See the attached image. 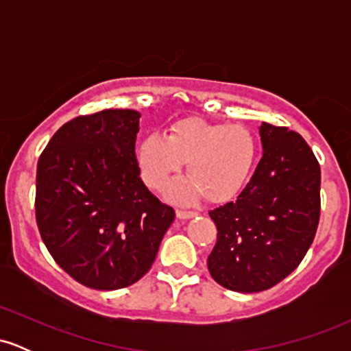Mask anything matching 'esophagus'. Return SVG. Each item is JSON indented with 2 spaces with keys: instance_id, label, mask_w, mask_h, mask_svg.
<instances>
[{
  "instance_id": "esophagus-1",
  "label": "esophagus",
  "mask_w": 351,
  "mask_h": 351,
  "mask_svg": "<svg viewBox=\"0 0 351 351\" xmlns=\"http://www.w3.org/2000/svg\"><path fill=\"white\" fill-rule=\"evenodd\" d=\"M196 213L195 211H183V209H176V217L180 219H189V217H195Z\"/></svg>"
}]
</instances>
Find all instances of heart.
Listing matches in <instances>:
<instances>
[{
  "mask_svg": "<svg viewBox=\"0 0 351 351\" xmlns=\"http://www.w3.org/2000/svg\"><path fill=\"white\" fill-rule=\"evenodd\" d=\"M259 142L241 123H213L203 119H183L165 130L150 134L135 152L140 175L155 191L170 183L186 163V178L168 189V198L189 204L204 199L223 204L245 188L256 168Z\"/></svg>",
  "mask_w": 351,
  "mask_h": 351,
  "instance_id": "heart-1",
  "label": "heart"
}]
</instances>
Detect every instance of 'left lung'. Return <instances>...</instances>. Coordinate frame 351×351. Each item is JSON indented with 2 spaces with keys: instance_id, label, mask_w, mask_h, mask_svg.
<instances>
[{
  "instance_id": "8db88e82",
  "label": "left lung",
  "mask_w": 351,
  "mask_h": 351,
  "mask_svg": "<svg viewBox=\"0 0 351 351\" xmlns=\"http://www.w3.org/2000/svg\"><path fill=\"white\" fill-rule=\"evenodd\" d=\"M263 158L236 201L209 211L217 239L208 269L234 292L267 291L284 280L315 237L320 165L297 132L263 122Z\"/></svg>"
}]
</instances>
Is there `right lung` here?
<instances>
[{
    "mask_svg": "<svg viewBox=\"0 0 351 351\" xmlns=\"http://www.w3.org/2000/svg\"><path fill=\"white\" fill-rule=\"evenodd\" d=\"M140 114L107 108L64 123L39 156L36 223L72 279L97 291L135 284L150 271L175 211L140 178Z\"/></svg>",
    "mask_w": 351,
    "mask_h": 351,
    "instance_id": "right-lung-1",
    "label": "right lung"
}]
</instances>
